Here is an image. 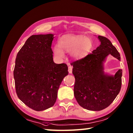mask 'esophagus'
<instances>
[{"label":"esophagus","mask_w":133,"mask_h":133,"mask_svg":"<svg viewBox=\"0 0 133 133\" xmlns=\"http://www.w3.org/2000/svg\"><path fill=\"white\" fill-rule=\"evenodd\" d=\"M72 70H73V67L71 66H70V64H69L68 66V71L69 73H72Z\"/></svg>","instance_id":"1"}]
</instances>
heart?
Instances as JSON below:
<instances>
[{
	"label": "heart",
	"instance_id": "heart-1",
	"mask_svg": "<svg viewBox=\"0 0 133 133\" xmlns=\"http://www.w3.org/2000/svg\"><path fill=\"white\" fill-rule=\"evenodd\" d=\"M59 45L54 46L53 51L56 57L62 58L64 56V51H70L71 57L79 60L85 57L92 47V42L83 35L67 34L60 38Z\"/></svg>",
	"mask_w": 133,
	"mask_h": 133
}]
</instances>
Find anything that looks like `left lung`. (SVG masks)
<instances>
[{"instance_id":"obj_1","label":"left lung","mask_w":133,"mask_h":133,"mask_svg":"<svg viewBox=\"0 0 133 133\" xmlns=\"http://www.w3.org/2000/svg\"><path fill=\"white\" fill-rule=\"evenodd\" d=\"M101 45L92 53L71 63L75 77L74 95L83 108L101 111L108 107L119 94L122 84L123 71L119 69L114 76L104 72L103 62L109 54L120 60L117 48L106 37L99 35Z\"/></svg>"}]
</instances>
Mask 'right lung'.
Returning a JSON list of instances; mask_svg holds the SVG:
<instances>
[{"instance_id": "right-lung-1", "label": "right lung", "mask_w": 133, "mask_h": 133, "mask_svg": "<svg viewBox=\"0 0 133 133\" xmlns=\"http://www.w3.org/2000/svg\"><path fill=\"white\" fill-rule=\"evenodd\" d=\"M53 35H31L16 56L14 70L16 93L22 102L35 111L53 106L59 86L69 73L66 64L53 62Z\"/></svg>"}]
</instances>
